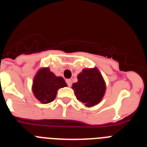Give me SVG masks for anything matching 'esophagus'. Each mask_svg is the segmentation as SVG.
I'll use <instances>...</instances> for the list:
<instances>
[{
    "label": "esophagus",
    "mask_w": 147,
    "mask_h": 147,
    "mask_svg": "<svg viewBox=\"0 0 147 147\" xmlns=\"http://www.w3.org/2000/svg\"><path fill=\"white\" fill-rule=\"evenodd\" d=\"M66 82H67L68 87H71V85H72V81L71 80H66Z\"/></svg>",
    "instance_id": "esophagus-1"
}]
</instances>
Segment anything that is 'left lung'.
<instances>
[{"mask_svg": "<svg viewBox=\"0 0 147 147\" xmlns=\"http://www.w3.org/2000/svg\"><path fill=\"white\" fill-rule=\"evenodd\" d=\"M77 79V82L72 85L77 100L88 107L100 103L106 91V84L98 68H85Z\"/></svg>", "mask_w": 147, "mask_h": 147, "instance_id": "8db88e82", "label": "left lung"}]
</instances>
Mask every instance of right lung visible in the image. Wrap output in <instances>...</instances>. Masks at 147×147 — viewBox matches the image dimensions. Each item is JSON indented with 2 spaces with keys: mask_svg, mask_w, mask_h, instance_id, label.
Wrapping results in <instances>:
<instances>
[{
  "mask_svg": "<svg viewBox=\"0 0 147 147\" xmlns=\"http://www.w3.org/2000/svg\"><path fill=\"white\" fill-rule=\"evenodd\" d=\"M61 76H57L49 67H41L35 74L32 83V92L38 101L42 104L53 102L59 88L67 87Z\"/></svg>",
  "mask_w": 147,
  "mask_h": 147,
  "instance_id": "obj_1",
  "label": "right lung"
}]
</instances>
